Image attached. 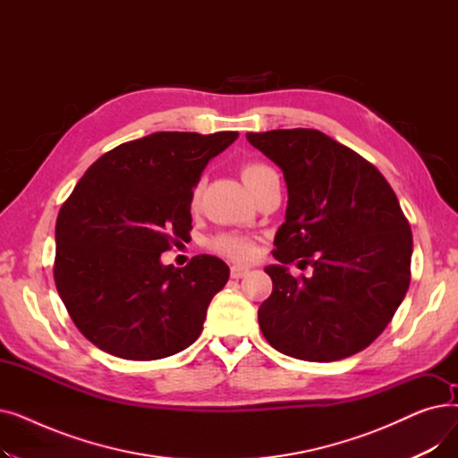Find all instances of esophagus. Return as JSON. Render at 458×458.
Instances as JSON below:
<instances>
[{
    "label": "esophagus",
    "instance_id": "esophagus-1",
    "mask_svg": "<svg viewBox=\"0 0 458 458\" xmlns=\"http://www.w3.org/2000/svg\"><path fill=\"white\" fill-rule=\"evenodd\" d=\"M230 275H232V278L239 280V278H243V276L249 275V269H247V267H242V266H233L232 271H230Z\"/></svg>",
    "mask_w": 458,
    "mask_h": 458
}]
</instances>
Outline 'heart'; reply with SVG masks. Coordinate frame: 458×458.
Here are the masks:
<instances>
[{
    "instance_id": "b5f03b06",
    "label": "heart",
    "mask_w": 458,
    "mask_h": 458,
    "mask_svg": "<svg viewBox=\"0 0 458 458\" xmlns=\"http://www.w3.org/2000/svg\"><path fill=\"white\" fill-rule=\"evenodd\" d=\"M267 168L269 166L263 165V163H249V165L243 166L242 176H243L245 183L249 185L258 174H261L263 171H267ZM199 192H200V187H197L195 192H192V200H195V202L199 199ZM213 249L216 252L233 258V259H249L254 254V245L250 243V239L242 237V235H221V237H216L213 242Z\"/></svg>"
}]
</instances>
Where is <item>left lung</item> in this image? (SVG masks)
<instances>
[{"mask_svg": "<svg viewBox=\"0 0 458 458\" xmlns=\"http://www.w3.org/2000/svg\"><path fill=\"white\" fill-rule=\"evenodd\" d=\"M280 166L285 221L267 266L273 293L258 310L266 340L306 362H334L366 349L392 321L411 284L412 232L377 168L319 130L247 133ZM310 265L295 279L286 263Z\"/></svg>", "mask_w": 458, "mask_h": 458, "instance_id": "obj_1", "label": "left lung"}]
</instances>
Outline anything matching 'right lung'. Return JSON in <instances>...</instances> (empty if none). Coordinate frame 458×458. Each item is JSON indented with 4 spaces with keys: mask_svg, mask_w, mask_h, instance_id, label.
I'll list each match as a JSON object with an SVG mask.
<instances>
[{
    "mask_svg": "<svg viewBox=\"0 0 458 458\" xmlns=\"http://www.w3.org/2000/svg\"><path fill=\"white\" fill-rule=\"evenodd\" d=\"M237 131H157L94 161L55 225L54 278L72 321L98 349L126 360L173 356L202 332L228 282L219 258L163 266L191 230L192 189Z\"/></svg>",
    "mask_w": 458,
    "mask_h": 458,
    "instance_id": "right-lung-1",
    "label": "right lung"
}]
</instances>
